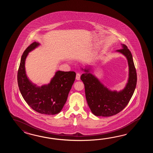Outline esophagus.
Here are the masks:
<instances>
[{
	"mask_svg": "<svg viewBox=\"0 0 153 153\" xmlns=\"http://www.w3.org/2000/svg\"><path fill=\"white\" fill-rule=\"evenodd\" d=\"M80 79V74L79 73H76V79L77 80H79Z\"/></svg>",
	"mask_w": 153,
	"mask_h": 153,
	"instance_id": "esophagus-1",
	"label": "esophagus"
}]
</instances>
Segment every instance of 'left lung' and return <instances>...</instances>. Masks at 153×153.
<instances>
[{"instance_id":"obj_1","label":"left lung","mask_w":153,"mask_h":153,"mask_svg":"<svg viewBox=\"0 0 153 153\" xmlns=\"http://www.w3.org/2000/svg\"><path fill=\"white\" fill-rule=\"evenodd\" d=\"M117 50L126 57L129 67V78L126 87L120 92L108 90L97 78L85 69L81 80L85 85V91L88 105L94 115L111 117L123 111L132 97L137 84V73L132 55L127 46Z\"/></svg>"}]
</instances>
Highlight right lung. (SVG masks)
<instances>
[{"instance_id":"obj_1","label":"right lung","mask_w":153,"mask_h":153,"mask_svg":"<svg viewBox=\"0 0 153 153\" xmlns=\"http://www.w3.org/2000/svg\"><path fill=\"white\" fill-rule=\"evenodd\" d=\"M38 45V42H33L23 52L17 73L18 85L24 100L34 111L40 114L55 115L65 105L76 73L59 71L49 84L37 87L32 84L26 75L25 61L28 53Z\"/></svg>"}]
</instances>
